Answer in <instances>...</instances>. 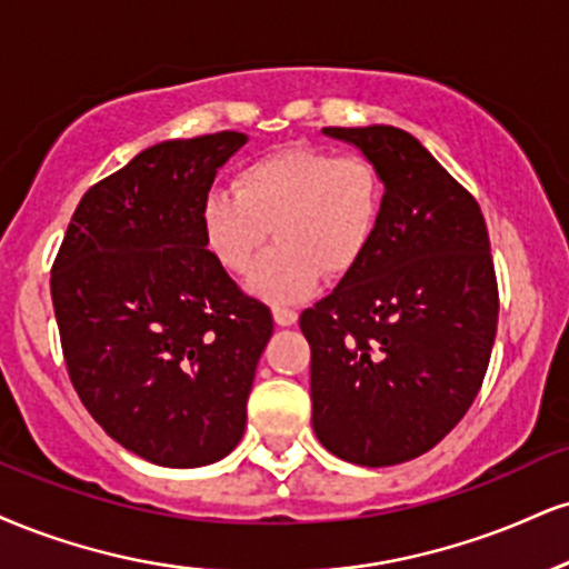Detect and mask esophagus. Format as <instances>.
I'll list each match as a JSON object with an SVG mask.
<instances>
[{
	"label": "esophagus",
	"mask_w": 569,
	"mask_h": 569,
	"mask_svg": "<svg viewBox=\"0 0 569 569\" xmlns=\"http://www.w3.org/2000/svg\"><path fill=\"white\" fill-rule=\"evenodd\" d=\"M272 318H276L278 326H293L297 323V310H291V307H283V305H276L272 307Z\"/></svg>",
	"instance_id": "1"
}]
</instances>
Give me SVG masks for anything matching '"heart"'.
<instances>
[{"label":"heart","mask_w":569,"mask_h":569,"mask_svg":"<svg viewBox=\"0 0 569 569\" xmlns=\"http://www.w3.org/2000/svg\"><path fill=\"white\" fill-rule=\"evenodd\" d=\"M387 184L366 156H337L310 146H289L238 169L230 188H211L198 203L203 246L224 270L254 264L251 291L267 299L302 297L320 272L341 278L362 262L381 228Z\"/></svg>","instance_id":"1"}]
</instances>
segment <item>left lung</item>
<instances>
[{
  "instance_id": "8db88e82",
  "label": "left lung",
  "mask_w": 569,
  "mask_h": 569,
  "mask_svg": "<svg viewBox=\"0 0 569 569\" xmlns=\"http://www.w3.org/2000/svg\"><path fill=\"white\" fill-rule=\"evenodd\" d=\"M381 169L387 203L371 249L302 312L312 429L333 456L395 467L463 419L488 371L498 280L480 203L413 134L326 127Z\"/></svg>"
}]
</instances>
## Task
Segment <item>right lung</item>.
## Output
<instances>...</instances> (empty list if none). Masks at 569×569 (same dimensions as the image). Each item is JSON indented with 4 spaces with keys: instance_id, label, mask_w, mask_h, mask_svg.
<instances>
[{
    "instance_id": "1",
    "label": "right lung",
    "mask_w": 569,
    "mask_h": 569,
    "mask_svg": "<svg viewBox=\"0 0 569 569\" xmlns=\"http://www.w3.org/2000/svg\"><path fill=\"white\" fill-rule=\"evenodd\" d=\"M241 132L167 140L87 190L52 264L71 385L108 437L159 467L241 442L272 315L209 254L198 203Z\"/></svg>"
}]
</instances>
